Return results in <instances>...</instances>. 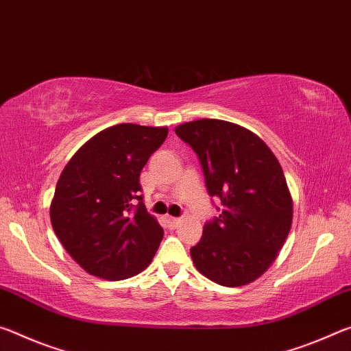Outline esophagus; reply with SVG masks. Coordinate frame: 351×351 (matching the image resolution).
Returning a JSON list of instances; mask_svg holds the SVG:
<instances>
[{
  "mask_svg": "<svg viewBox=\"0 0 351 351\" xmlns=\"http://www.w3.org/2000/svg\"><path fill=\"white\" fill-rule=\"evenodd\" d=\"M168 221H169V223H171L172 227H179L180 222H182V219H179V217H172V216L168 217Z\"/></svg>",
  "mask_w": 351,
  "mask_h": 351,
  "instance_id": "obj_1",
  "label": "esophagus"
}]
</instances>
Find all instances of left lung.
I'll list each match as a JSON object with an SVG mask.
<instances>
[{
  "label": "left lung",
  "mask_w": 351,
  "mask_h": 351,
  "mask_svg": "<svg viewBox=\"0 0 351 351\" xmlns=\"http://www.w3.org/2000/svg\"><path fill=\"white\" fill-rule=\"evenodd\" d=\"M202 165L210 196L222 213L191 247L197 271L228 288L249 285L271 267L292 223V197L277 157L249 129L222 119L176 128Z\"/></svg>",
  "instance_id": "8db88e82"
}]
</instances>
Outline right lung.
<instances>
[{"label":"right lung","instance_id":"add662e5","mask_svg":"<svg viewBox=\"0 0 351 351\" xmlns=\"http://www.w3.org/2000/svg\"><path fill=\"white\" fill-rule=\"evenodd\" d=\"M166 135L168 128L112 125L91 136L63 168L49 206L51 223L90 275L125 280L151 264L163 228L143 204L140 174Z\"/></svg>","mask_w":351,"mask_h":351}]
</instances>
